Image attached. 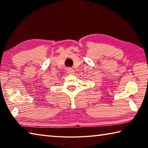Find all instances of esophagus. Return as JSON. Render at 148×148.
Segmentation results:
<instances>
[{
    "mask_svg": "<svg viewBox=\"0 0 148 148\" xmlns=\"http://www.w3.org/2000/svg\"><path fill=\"white\" fill-rule=\"evenodd\" d=\"M66 71H67V72H68V74H74V71H73V69H72V68H68L66 69Z\"/></svg>",
    "mask_w": 148,
    "mask_h": 148,
    "instance_id": "34e87169",
    "label": "esophagus"
}]
</instances>
